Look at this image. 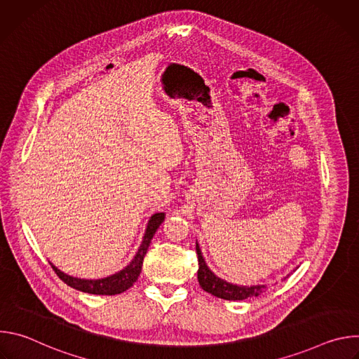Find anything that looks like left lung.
<instances>
[{
	"label": "left lung",
	"mask_w": 359,
	"mask_h": 359,
	"mask_svg": "<svg viewBox=\"0 0 359 359\" xmlns=\"http://www.w3.org/2000/svg\"><path fill=\"white\" fill-rule=\"evenodd\" d=\"M196 251H197V262H198L197 280H198L200 287L206 292H209L217 298L237 301V299H245L250 297H257L266 288V285H251V287L234 285V284H230V283L216 277L215 273H212L209 270V267L206 266V262H204V259H203L198 244L196 245Z\"/></svg>",
	"instance_id": "8db88e82"
}]
</instances>
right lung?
<instances>
[{"instance_id":"right-lung-1","label":"right lung","mask_w":359,"mask_h":359,"mask_svg":"<svg viewBox=\"0 0 359 359\" xmlns=\"http://www.w3.org/2000/svg\"><path fill=\"white\" fill-rule=\"evenodd\" d=\"M163 220H165V213H156L150 217L143 241L135 255V259L130 262V264L128 267H125L122 271H119L111 277L100 278V280H81V278H75V277L64 274L61 270H58L53 264H50V267L54 269L57 276L65 284H68L69 287H72L75 290L89 292V294H99V295L121 294V292L126 291L128 288H130L136 283V280L142 271L143 259H144L146 251L150 245V241H151L153 236H155L156 230L159 229V226L163 223Z\"/></svg>"}]
</instances>
